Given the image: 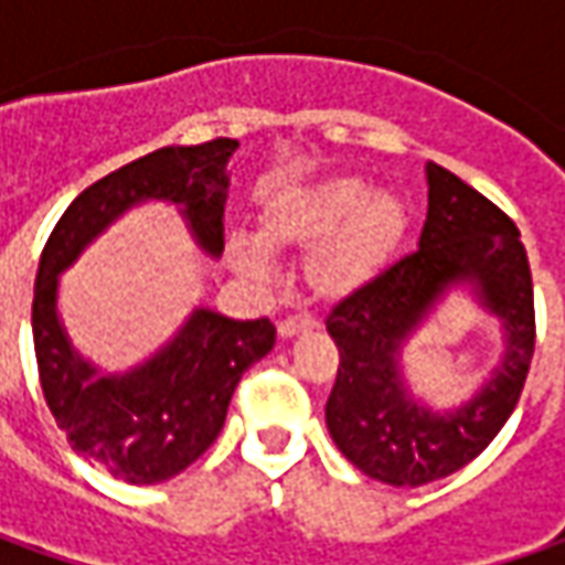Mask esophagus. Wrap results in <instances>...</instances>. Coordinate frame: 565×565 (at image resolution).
<instances>
[{
	"mask_svg": "<svg viewBox=\"0 0 565 565\" xmlns=\"http://www.w3.org/2000/svg\"><path fill=\"white\" fill-rule=\"evenodd\" d=\"M317 320L311 315H292L286 320H279V337L292 339L295 333H305V330H315Z\"/></svg>",
	"mask_w": 565,
	"mask_h": 565,
	"instance_id": "esophagus-1",
	"label": "esophagus"
}]
</instances>
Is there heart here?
<instances>
[{
	"label": "heart",
	"instance_id": "obj_1",
	"mask_svg": "<svg viewBox=\"0 0 565 565\" xmlns=\"http://www.w3.org/2000/svg\"><path fill=\"white\" fill-rule=\"evenodd\" d=\"M405 228V210L390 191H367L361 179H330L276 198L260 213L257 238L267 250H311L305 276L320 298H349L386 267ZM232 260L250 276L267 273L264 250L232 245Z\"/></svg>",
	"mask_w": 565,
	"mask_h": 565
}]
</instances>
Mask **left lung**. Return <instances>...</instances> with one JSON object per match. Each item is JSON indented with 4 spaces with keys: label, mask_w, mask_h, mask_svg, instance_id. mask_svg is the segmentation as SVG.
<instances>
[{
    "label": "left lung",
    "mask_w": 565,
    "mask_h": 565,
    "mask_svg": "<svg viewBox=\"0 0 565 565\" xmlns=\"http://www.w3.org/2000/svg\"><path fill=\"white\" fill-rule=\"evenodd\" d=\"M452 285H471L504 323L494 377L452 413L407 393L398 352ZM339 349L327 427L339 452L367 478L418 488L481 456L512 415L534 355V292L519 228L459 175L427 163V220L418 250L405 254L327 317Z\"/></svg>",
    "instance_id": "1"
}]
</instances>
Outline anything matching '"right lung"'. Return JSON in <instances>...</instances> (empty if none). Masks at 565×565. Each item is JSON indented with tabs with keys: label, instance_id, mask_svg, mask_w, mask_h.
<instances>
[{
	"label": "right lung",
	"instance_id": "1",
	"mask_svg": "<svg viewBox=\"0 0 565 565\" xmlns=\"http://www.w3.org/2000/svg\"><path fill=\"white\" fill-rule=\"evenodd\" d=\"M238 141L213 138L194 147H160L84 188L50 232L33 282V352L46 405L68 444L113 478L157 484L201 459L226 422L242 374L276 342L260 320L194 308L163 349L125 374H99L72 349L55 311L58 273L128 206L169 201L182 206L194 242L223 254L226 163Z\"/></svg>",
	"mask_w": 565,
	"mask_h": 565
}]
</instances>
